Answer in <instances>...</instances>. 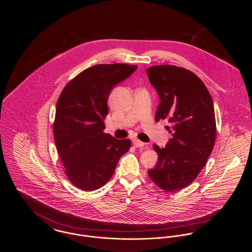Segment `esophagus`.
Listing matches in <instances>:
<instances>
[{
    "label": "esophagus",
    "mask_w": 252,
    "mask_h": 252,
    "mask_svg": "<svg viewBox=\"0 0 252 252\" xmlns=\"http://www.w3.org/2000/svg\"><path fill=\"white\" fill-rule=\"evenodd\" d=\"M132 143H133L135 147H143L144 145V143L141 142V141H140V140H138V139H134V140H132Z\"/></svg>",
    "instance_id": "34e87169"
}]
</instances>
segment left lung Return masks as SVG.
Returning a JSON list of instances; mask_svg holds the SVG:
<instances>
[{
	"instance_id": "8db88e82",
	"label": "left lung",
	"mask_w": 252,
	"mask_h": 252,
	"mask_svg": "<svg viewBox=\"0 0 252 252\" xmlns=\"http://www.w3.org/2000/svg\"><path fill=\"white\" fill-rule=\"evenodd\" d=\"M160 103L155 120H166L172 139L164 148L157 144L156 166L150 179L166 192L190 185L211 155L216 143V116L211 94L193 72L173 65L153 66L146 71Z\"/></svg>"
}]
</instances>
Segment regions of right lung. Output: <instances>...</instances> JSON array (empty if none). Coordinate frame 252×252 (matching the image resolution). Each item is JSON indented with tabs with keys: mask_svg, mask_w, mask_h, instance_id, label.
<instances>
[{
	"mask_svg": "<svg viewBox=\"0 0 252 252\" xmlns=\"http://www.w3.org/2000/svg\"><path fill=\"white\" fill-rule=\"evenodd\" d=\"M137 65L98 64L86 69L63 89L56 108L54 138L65 174L74 186L94 191L113 176L130 140L104 133L112 89Z\"/></svg>",
	"mask_w": 252,
	"mask_h": 252,
	"instance_id": "obj_1",
	"label": "right lung"
}]
</instances>
